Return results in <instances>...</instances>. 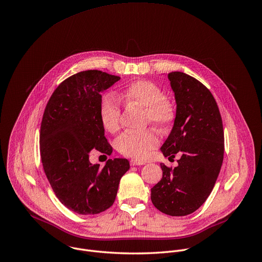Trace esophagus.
I'll list each match as a JSON object with an SVG mask.
<instances>
[{
    "instance_id": "34e87169",
    "label": "esophagus",
    "mask_w": 262,
    "mask_h": 262,
    "mask_svg": "<svg viewBox=\"0 0 262 262\" xmlns=\"http://www.w3.org/2000/svg\"><path fill=\"white\" fill-rule=\"evenodd\" d=\"M143 164H145V162L142 160H137V159L130 160V165H143Z\"/></svg>"
}]
</instances>
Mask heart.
<instances>
[{
  "mask_svg": "<svg viewBox=\"0 0 262 262\" xmlns=\"http://www.w3.org/2000/svg\"><path fill=\"white\" fill-rule=\"evenodd\" d=\"M121 98L127 103H133L145 108V124H154L164 130L175 117L172 105L165 99L163 90L154 82L147 80L136 81L126 86ZM100 119L104 128L115 133L120 126V102L111 94L104 95L100 102ZM158 145V137L151 128L140 132H125L116 141L117 150L125 155L137 159L147 157L150 150Z\"/></svg>",
  "mask_w": 262,
  "mask_h": 262,
  "instance_id": "1",
  "label": "heart"
}]
</instances>
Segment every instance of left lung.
<instances>
[{
    "label": "left lung",
    "mask_w": 262,
    "mask_h": 262,
    "mask_svg": "<svg viewBox=\"0 0 262 262\" xmlns=\"http://www.w3.org/2000/svg\"><path fill=\"white\" fill-rule=\"evenodd\" d=\"M177 104L171 132L160 150L175 157L178 166L160 163L161 180L151 188V201L169 216H186L196 211L212 192L224 154V133L217 103L207 87L182 73L167 75Z\"/></svg>",
    "instance_id": "8db88e82"
}]
</instances>
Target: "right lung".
Returning a JSON list of instances; mask_svg holds the SVG:
<instances>
[{
	"label": "right lung",
	"mask_w": 262,
	"mask_h": 262,
	"mask_svg": "<svg viewBox=\"0 0 262 262\" xmlns=\"http://www.w3.org/2000/svg\"><path fill=\"white\" fill-rule=\"evenodd\" d=\"M118 80L98 70L79 72L57 86L43 114L40 152L44 171L59 202L77 214L95 215L109 209L129 168L125 158L108 159L104 167L90 161L93 149L112 153L99 110L101 94Z\"/></svg>",
	"instance_id": "right-lung-1"
}]
</instances>
